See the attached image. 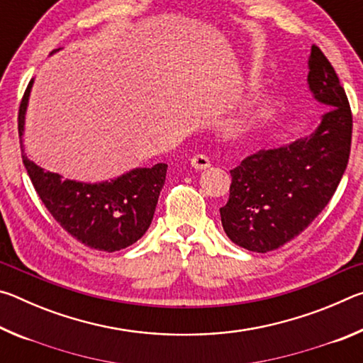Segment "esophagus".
<instances>
[{"instance_id": "34e87169", "label": "esophagus", "mask_w": 363, "mask_h": 363, "mask_svg": "<svg viewBox=\"0 0 363 363\" xmlns=\"http://www.w3.org/2000/svg\"><path fill=\"white\" fill-rule=\"evenodd\" d=\"M190 164H192L195 169H206L211 167V162L210 158L203 155V153H196V155H194L192 160H190Z\"/></svg>"}]
</instances>
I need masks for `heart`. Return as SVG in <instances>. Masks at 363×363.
I'll use <instances>...</instances> for the list:
<instances>
[{
    "instance_id": "heart-1",
    "label": "heart",
    "mask_w": 363,
    "mask_h": 363,
    "mask_svg": "<svg viewBox=\"0 0 363 363\" xmlns=\"http://www.w3.org/2000/svg\"><path fill=\"white\" fill-rule=\"evenodd\" d=\"M242 126H243L242 120H232L229 123V126H227V130H229L230 134H237V133L242 131Z\"/></svg>"
}]
</instances>
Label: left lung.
<instances>
[{"instance_id":"left-lung-1","label":"left lung","mask_w":363,"mask_h":363,"mask_svg":"<svg viewBox=\"0 0 363 363\" xmlns=\"http://www.w3.org/2000/svg\"><path fill=\"white\" fill-rule=\"evenodd\" d=\"M307 84L327 107L317 130L279 149L256 152L230 169V195L219 210L220 223L227 237L245 250L267 253L293 240L328 205L346 171L351 107L335 69L315 45Z\"/></svg>"}]
</instances>
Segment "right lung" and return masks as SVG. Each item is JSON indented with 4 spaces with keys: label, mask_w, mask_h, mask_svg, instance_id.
Listing matches in <instances>:
<instances>
[{
    "label": "right lung",
    "mask_w": 363,
    "mask_h": 363,
    "mask_svg": "<svg viewBox=\"0 0 363 363\" xmlns=\"http://www.w3.org/2000/svg\"><path fill=\"white\" fill-rule=\"evenodd\" d=\"M32 86L33 79L19 107L21 150L27 173L48 211L64 230L88 248L113 253L136 243L152 223L168 164L136 168L116 179L96 184L62 179L60 174L40 168L27 158L22 145Z\"/></svg>",
    "instance_id": "add662e5"
}]
</instances>
